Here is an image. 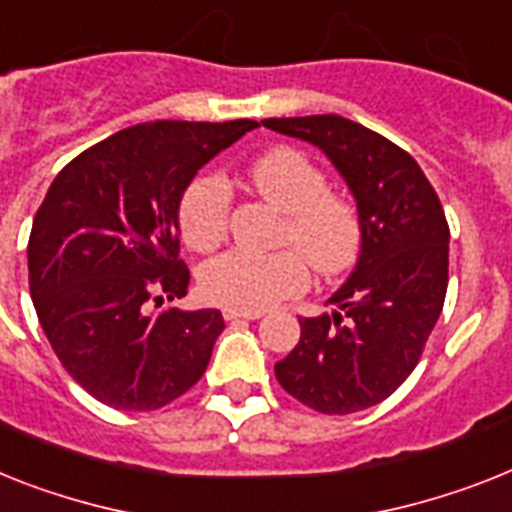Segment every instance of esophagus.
Listing matches in <instances>:
<instances>
[{
  "instance_id": "34e87169",
  "label": "esophagus",
  "mask_w": 512,
  "mask_h": 512,
  "mask_svg": "<svg viewBox=\"0 0 512 512\" xmlns=\"http://www.w3.org/2000/svg\"><path fill=\"white\" fill-rule=\"evenodd\" d=\"M227 322H246V319H261L264 311H240V308H225L222 311Z\"/></svg>"
}]
</instances>
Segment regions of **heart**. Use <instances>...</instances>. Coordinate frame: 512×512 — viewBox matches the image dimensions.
Segmentation results:
<instances>
[{
	"mask_svg": "<svg viewBox=\"0 0 512 512\" xmlns=\"http://www.w3.org/2000/svg\"><path fill=\"white\" fill-rule=\"evenodd\" d=\"M248 185L285 211L274 253L235 248L201 269V287L214 303L261 311L308 285V264L332 277L348 269L361 248V217L348 196L327 188L319 164L293 146H277L248 164ZM232 193L222 175L206 172L180 198V232L193 251H214L227 238Z\"/></svg>",
	"mask_w": 512,
	"mask_h": 512,
	"instance_id": "obj_1",
	"label": "heart"
}]
</instances>
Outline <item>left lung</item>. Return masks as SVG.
I'll use <instances>...</instances> for the list:
<instances>
[{"instance_id":"8db88e82","label":"left lung","mask_w":512,"mask_h":512,"mask_svg":"<svg viewBox=\"0 0 512 512\" xmlns=\"http://www.w3.org/2000/svg\"><path fill=\"white\" fill-rule=\"evenodd\" d=\"M264 128L314 143L353 190L361 256L329 303L301 316V340L274 363L287 395L327 416L382 403L421 361L447 293L450 227L411 154L340 114L272 117Z\"/></svg>"}]
</instances>
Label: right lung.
Instances as JSON below:
<instances>
[{"label": "right lung", "instance_id": "obj_1", "mask_svg": "<svg viewBox=\"0 0 512 512\" xmlns=\"http://www.w3.org/2000/svg\"><path fill=\"white\" fill-rule=\"evenodd\" d=\"M253 120H156L109 135L62 167L33 217L28 285L46 340L75 382L120 411H156L209 366L217 308L188 293L177 209L196 172Z\"/></svg>", "mask_w": 512, "mask_h": 512}]
</instances>
